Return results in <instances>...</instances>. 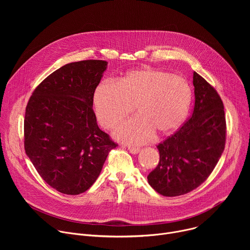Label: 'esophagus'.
Segmentation results:
<instances>
[{
    "instance_id": "1",
    "label": "esophagus",
    "mask_w": 250,
    "mask_h": 250,
    "mask_svg": "<svg viewBox=\"0 0 250 250\" xmlns=\"http://www.w3.org/2000/svg\"><path fill=\"white\" fill-rule=\"evenodd\" d=\"M127 148H128L129 152L132 153V154H137L139 152V150H140L138 147H134V146H128Z\"/></svg>"
}]
</instances>
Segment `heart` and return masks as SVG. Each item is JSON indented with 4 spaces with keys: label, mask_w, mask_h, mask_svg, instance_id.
Listing matches in <instances>:
<instances>
[{
    "label": "heart",
    "mask_w": 250,
    "mask_h": 250,
    "mask_svg": "<svg viewBox=\"0 0 250 250\" xmlns=\"http://www.w3.org/2000/svg\"><path fill=\"white\" fill-rule=\"evenodd\" d=\"M192 101L188 82L167 71L142 67L117 79L102 81L93 94V108L99 123L112 128L130 114L133 104L137 116L120 124L115 136L125 142L142 145L154 132L168 134L185 121Z\"/></svg>",
    "instance_id": "heart-1"
}]
</instances>
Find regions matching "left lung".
<instances>
[{
  "mask_svg": "<svg viewBox=\"0 0 250 250\" xmlns=\"http://www.w3.org/2000/svg\"><path fill=\"white\" fill-rule=\"evenodd\" d=\"M195 105L192 117L157 146L159 162L149 173V185L160 195L187 194L216 167L226 145L224 104L215 88L197 72L193 75Z\"/></svg>",
  "mask_w": 250,
  "mask_h": 250,
  "instance_id": "8db88e82",
  "label": "left lung"
}]
</instances>
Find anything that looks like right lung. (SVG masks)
<instances>
[{
  "label": "right lung",
  "mask_w": 250,
  "mask_h": 250,
  "mask_svg": "<svg viewBox=\"0 0 250 250\" xmlns=\"http://www.w3.org/2000/svg\"><path fill=\"white\" fill-rule=\"evenodd\" d=\"M108 62L68 63L33 91L24 116L25 153L42 179L67 195H79L97 180L117 144L101 130L93 94Z\"/></svg>",
  "instance_id": "right-lung-1"
}]
</instances>
